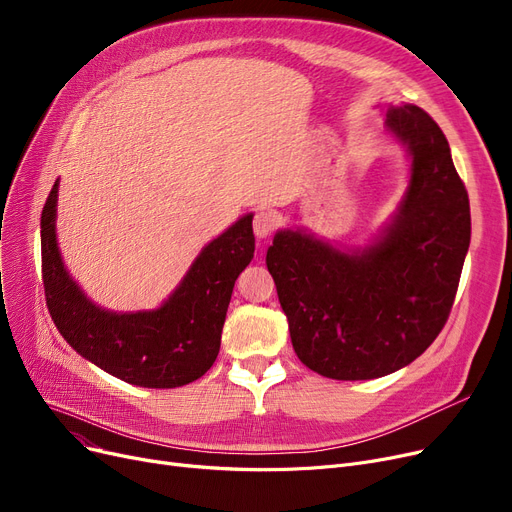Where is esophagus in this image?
I'll list each match as a JSON object with an SVG mask.
<instances>
[{
  "label": "esophagus",
  "mask_w": 512,
  "mask_h": 512,
  "mask_svg": "<svg viewBox=\"0 0 512 512\" xmlns=\"http://www.w3.org/2000/svg\"><path fill=\"white\" fill-rule=\"evenodd\" d=\"M278 228V215L272 209H257L253 215V230L257 238L270 236Z\"/></svg>",
  "instance_id": "34e87169"
}]
</instances>
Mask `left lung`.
<instances>
[{
    "label": "left lung",
    "instance_id": "obj_1",
    "mask_svg": "<svg viewBox=\"0 0 512 512\" xmlns=\"http://www.w3.org/2000/svg\"><path fill=\"white\" fill-rule=\"evenodd\" d=\"M411 184L392 226L363 253L284 230L267 249L294 353L332 380H373L409 365L448 321L471 240L465 182L436 120L392 107Z\"/></svg>",
    "mask_w": 512,
    "mask_h": 512
}]
</instances>
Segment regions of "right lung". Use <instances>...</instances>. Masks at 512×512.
I'll use <instances>...</instances> for the list:
<instances>
[{"instance_id":"1","label":"right lung","mask_w":512,"mask_h":512,"mask_svg":"<svg viewBox=\"0 0 512 512\" xmlns=\"http://www.w3.org/2000/svg\"><path fill=\"white\" fill-rule=\"evenodd\" d=\"M56 201L58 180L41 213V276L49 315L64 340L134 386L178 388L199 380L220 353L234 282L253 259V215L211 240L159 309L110 313L87 301L64 270L53 224Z\"/></svg>"}]
</instances>
